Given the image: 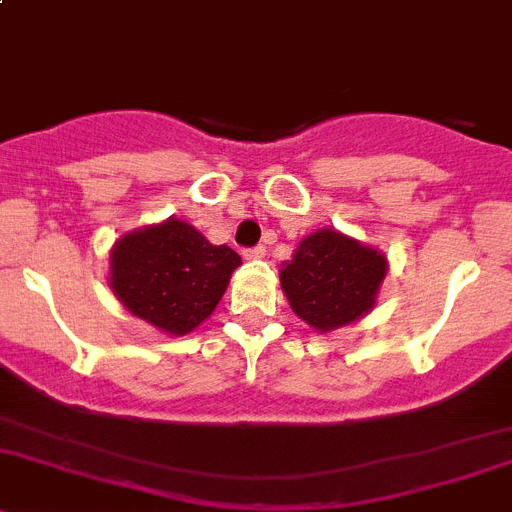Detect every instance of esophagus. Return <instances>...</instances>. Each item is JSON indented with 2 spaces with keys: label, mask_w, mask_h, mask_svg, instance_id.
<instances>
[{
  "label": "esophagus",
  "mask_w": 512,
  "mask_h": 512,
  "mask_svg": "<svg viewBox=\"0 0 512 512\" xmlns=\"http://www.w3.org/2000/svg\"><path fill=\"white\" fill-rule=\"evenodd\" d=\"M265 247L257 245V247H247V250H242V255H245V260H260V257H265Z\"/></svg>",
  "instance_id": "1"
}]
</instances>
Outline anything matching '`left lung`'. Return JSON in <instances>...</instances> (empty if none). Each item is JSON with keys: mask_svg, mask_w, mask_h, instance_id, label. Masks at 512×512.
Here are the masks:
<instances>
[{"mask_svg": "<svg viewBox=\"0 0 512 512\" xmlns=\"http://www.w3.org/2000/svg\"><path fill=\"white\" fill-rule=\"evenodd\" d=\"M388 260L337 230H317L297 245L280 270L292 312L320 332L360 320L375 307Z\"/></svg>", "mask_w": 512, "mask_h": 512, "instance_id": "left-lung-1", "label": "left lung"}]
</instances>
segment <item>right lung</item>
<instances>
[{
	"instance_id": "add662e5",
	"label": "right lung",
	"mask_w": 512,
	"mask_h": 512,
	"mask_svg": "<svg viewBox=\"0 0 512 512\" xmlns=\"http://www.w3.org/2000/svg\"><path fill=\"white\" fill-rule=\"evenodd\" d=\"M240 265L232 247L210 245L195 227L170 217L114 242L109 285L135 317L167 335H187L212 315Z\"/></svg>"
}]
</instances>
